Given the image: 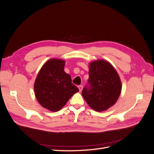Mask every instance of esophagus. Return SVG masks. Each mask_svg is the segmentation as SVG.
I'll return each instance as SVG.
<instances>
[{
    "instance_id": "esophagus-1",
    "label": "esophagus",
    "mask_w": 154,
    "mask_h": 154,
    "mask_svg": "<svg viewBox=\"0 0 154 154\" xmlns=\"http://www.w3.org/2000/svg\"><path fill=\"white\" fill-rule=\"evenodd\" d=\"M78 88H79V91H80V92H82V90H83V86L82 85H80L78 87Z\"/></svg>"
}]
</instances>
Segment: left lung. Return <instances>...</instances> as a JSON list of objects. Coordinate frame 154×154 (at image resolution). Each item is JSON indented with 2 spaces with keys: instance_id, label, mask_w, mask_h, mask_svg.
Masks as SVG:
<instances>
[{
  "instance_id": "obj_1",
  "label": "left lung",
  "mask_w": 154,
  "mask_h": 154,
  "mask_svg": "<svg viewBox=\"0 0 154 154\" xmlns=\"http://www.w3.org/2000/svg\"><path fill=\"white\" fill-rule=\"evenodd\" d=\"M88 83L82 96L91 109L97 112L109 109L118 101L122 92V82L118 72L109 62L97 60L90 62Z\"/></svg>"
}]
</instances>
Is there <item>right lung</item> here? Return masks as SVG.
<instances>
[{
	"label": "right lung",
	"mask_w": 154,
	"mask_h": 154,
	"mask_svg": "<svg viewBox=\"0 0 154 154\" xmlns=\"http://www.w3.org/2000/svg\"><path fill=\"white\" fill-rule=\"evenodd\" d=\"M65 63L62 59L48 60L40 69L34 83L37 101L51 112L62 109L72 96L79 91L72 83L71 76L64 71Z\"/></svg>",
	"instance_id": "add662e5"
}]
</instances>
